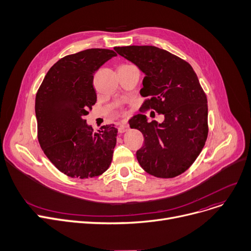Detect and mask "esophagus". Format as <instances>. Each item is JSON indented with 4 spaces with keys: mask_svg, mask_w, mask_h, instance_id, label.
<instances>
[{
    "mask_svg": "<svg viewBox=\"0 0 251 251\" xmlns=\"http://www.w3.org/2000/svg\"><path fill=\"white\" fill-rule=\"evenodd\" d=\"M128 130H129V125L128 124L122 123V124L119 125V132H120V133H124Z\"/></svg>",
    "mask_w": 251,
    "mask_h": 251,
    "instance_id": "obj_1",
    "label": "esophagus"
}]
</instances>
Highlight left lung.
<instances>
[{"instance_id":"1","label":"left lung","mask_w":251,"mask_h":251,"mask_svg":"<svg viewBox=\"0 0 251 251\" xmlns=\"http://www.w3.org/2000/svg\"><path fill=\"white\" fill-rule=\"evenodd\" d=\"M115 50L146 74L140 95V111L163 114L159 124L146 115L130 119L131 128L143 134L136 151L141 168L157 178H174L194 163L208 133L207 99L191 65L170 51L153 46L116 47Z\"/></svg>"}]
</instances>
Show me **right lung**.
Masks as SVG:
<instances>
[{
    "mask_svg": "<svg viewBox=\"0 0 251 251\" xmlns=\"http://www.w3.org/2000/svg\"><path fill=\"white\" fill-rule=\"evenodd\" d=\"M115 56L107 49L66 56L51 66L36 92L39 146L51 164L71 178L100 176L112 163L117 128L110 124L95 132L84 116L97 101L94 74Z\"/></svg>",
    "mask_w": 251,
    "mask_h": 251,
    "instance_id": "obj_1",
    "label": "right lung"
}]
</instances>
